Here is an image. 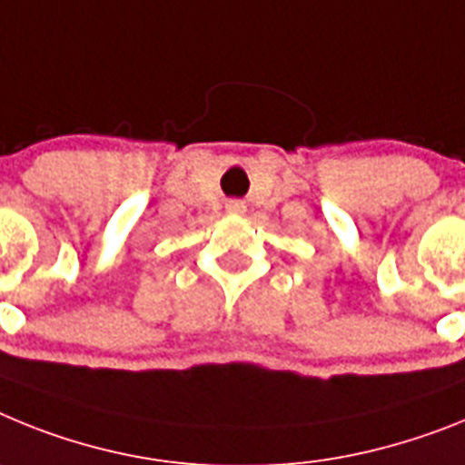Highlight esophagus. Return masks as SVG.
<instances>
[{
  "mask_svg": "<svg viewBox=\"0 0 465 465\" xmlns=\"http://www.w3.org/2000/svg\"><path fill=\"white\" fill-rule=\"evenodd\" d=\"M227 213H232V215H243L245 213V203L243 201H227Z\"/></svg>",
  "mask_w": 465,
  "mask_h": 465,
  "instance_id": "1",
  "label": "esophagus"
}]
</instances>
